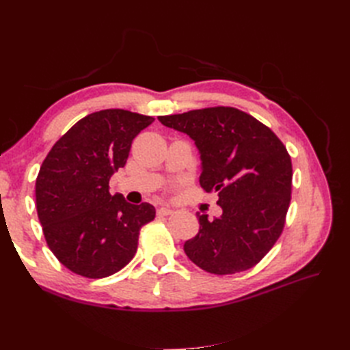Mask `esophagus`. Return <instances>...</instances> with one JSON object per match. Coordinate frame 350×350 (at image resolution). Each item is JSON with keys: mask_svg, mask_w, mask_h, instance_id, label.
I'll return each mask as SVG.
<instances>
[{"mask_svg": "<svg viewBox=\"0 0 350 350\" xmlns=\"http://www.w3.org/2000/svg\"><path fill=\"white\" fill-rule=\"evenodd\" d=\"M172 213H174V210L171 207H159L157 208V215H161V216H169Z\"/></svg>", "mask_w": 350, "mask_h": 350, "instance_id": "1", "label": "esophagus"}]
</instances>
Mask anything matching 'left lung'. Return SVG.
<instances>
[{
	"label": "left lung",
	"instance_id": "left-lung-1",
	"mask_svg": "<svg viewBox=\"0 0 350 350\" xmlns=\"http://www.w3.org/2000/svg\"><path fill=\"white\" fill-rule=\"evenodd\" d=\"M196 142L200 185L219 193L221 216L197 213L198 234L184 243L194 264L213 274L256 266L282 235L292 193V162L284 144L250 113L215 107L159 116Z\"/></svg>",
	"mask_w": 350,
	"mask_h": 350
}]
</instances>
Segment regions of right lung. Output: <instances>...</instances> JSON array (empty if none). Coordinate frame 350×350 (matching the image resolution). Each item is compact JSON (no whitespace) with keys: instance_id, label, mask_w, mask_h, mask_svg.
Segmentation results:
<instances>
[{"instance_id":"1","label":"right lung","mask_w":350,"mask_h":350,"mask_svg":"<svg viewBox=\"0 0 350 350\" xmlns=\"http://www.w3.org/2000/svg\"><path fill=\"white\" fill-rule=\"evenodd\" d=\"M154 118L124 109L84 116L52 146L36 178V210L49 250L72 273L102 279L129 264L140 229L154 219L149 203L109 193L131 143Z\"/></svg>"}]
</instances>
